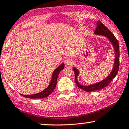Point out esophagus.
I'll list each match as a JSON object with an SVG mask.
<instances>
[{"label":"esophagus","mask_w":129,"mask_h":129,"mask_svg":"<svg viewBox=\"0 0 129 129\" xmlns=\"http://www.w3.org/2000/svg\"><path fill=\"white\" fill-rule=\"evenodd\" d=\"M73 61L71 58H67V59H66V60H65V63H66L67 66H71V65L73 64Z\"/></svg>","instance_id":"34e87169"}]
</instances>
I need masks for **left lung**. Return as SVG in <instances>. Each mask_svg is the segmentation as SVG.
<instances>
[{
	"label": "left lung",
	"instance_id": "1",
	"mask_svg": "<svg viewBox=\"0 0 129 129\" xmlns=\"http://www.w3.org/2000/svg\"><path fill=\"white\" fill-rule=\"evenodd\" d=\"M94 34L97 35H102L106 37L107 39L110 41V42L111 43L112 45L113 46L115 52V58H114V62L113 65V70L110 74L106 77L103 80L101 81L100 82H97V83L92 84L88 85H82L81 84L79 83L77 80V77L79 74V71L76 68H74V71L75 73V83L77 86L79 88H80L82 90L85 91L87 92L92 91L99 90L101 89L104 88V87H107L109 84L110 82L113 80V78L116 76L117 74L118 73V68H119V57H120V52H119V45L118 42L116 37L114 35L111 33V31H110L109 29L104 25L100 21H98L97 22V27L94 31Z\"/></svg>",
	"mask_w": 129,
	"mask_h": 129
}]
</instances>
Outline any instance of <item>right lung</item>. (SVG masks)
Wrapping results in <instances>:
<instances>
[{
	"instance_id": "add662e5",
	"label": "right lung",
	"mask_w": 129,
	"mask_h": 129,
	"mask_svg": "<svg viewBox=\"0 0 129 129\" xmlns=\"http://www.w3.org/2000/svg\"><path fill=\"white\" fill-rule=\"evenodd\" d=\"M64 66V63H62L59 67H58L54 70V72H53L52 78H51L50 83H49L48 86L47 87V88H46L44 90H43L42 91L35 94H31V95H23V94H20V95H22L24 97L29 98V99H44V98L48 97V96L50 95V94L52 93L53 91L54 90L55 88L56 82H57L58 75L59 74V72L61 71L63 69Z\"/></svg>"
}]
</instances>
